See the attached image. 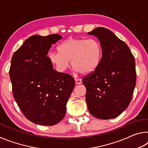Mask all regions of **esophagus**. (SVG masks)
Masks as SVG:
<instances>
[{
	"label": "esophagus",
	"mask_w": 148,
	"mask_h": 148,
	"mask_svg": "<svg viewBox=\"0 0 148 148\" xmlns=\"http://www.w3.org/2000/svg\"><path fill=\"white\" fill-rule=\"evenodd\" d=\"M75 82H76V84H80L82 83V79H78V78H76L75 79Z\"/></svg>",
	"instance_id": "esophagus-1"
}]
</instances>
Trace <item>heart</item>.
Here are the masks:
<instances>
[{
    "mask_svg": "<svg viewBox=\"0 0 148 148\" xmlns=\"http://www.w3.org/2000/svg\"><path fill=\"white\" fill-rule=\"evenodd\" d=\"M58 51H50L47 56L57 71H66L71 61L76 71L90 73L98 66L102 49L100 42L95 38H69L59 45Z\"/></svg>",
    "mask_w": 148,
    "mask_h": 148,
    "instance_id": "b5f03b06",
    "label": "heart"
}]
</instances>
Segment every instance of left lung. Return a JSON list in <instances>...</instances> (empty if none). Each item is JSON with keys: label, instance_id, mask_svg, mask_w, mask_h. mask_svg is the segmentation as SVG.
Instances as JSON below:
<instances>
[{"label": "left lung", "instance_id": "obj_1", "mask_svg": "<svg viewBox=\"0 0 148 148\" xmlns=\"http://www.w3.org/2000/svg\"><path fill=\"white\" fill-rule=\"evenodd\" d=\"M88 34L100 40L102 56L96 69L82 79L87 108L96 118H115L132 100L136 81L134 56L126 43L109 29L98 27Z\"/></svg>", "mask_w": 148, "mask_h": 148}]
</instances>
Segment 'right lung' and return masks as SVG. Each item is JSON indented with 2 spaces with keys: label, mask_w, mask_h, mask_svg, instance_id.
Listing matches in <instances>:
<instances>
[{
  "label": "right lung",
  "mask_w": 148,
  "mask_h": 148,
  "mask_svg": "<svg viewBox=\"0 0 148 148\" xmlns=\"http://www.w3.org/2000/svg\"><path fill=\"white\" fill-rule=\"evenodd\" d=\"M62 36L33 35L12 56L10 77L14 98L27 119L35 124L56 125L64 118L74 87L71 75L53 70L47 56Z\"/></svg>",
  "instance_id": "add662e5"
}]
</instances>
